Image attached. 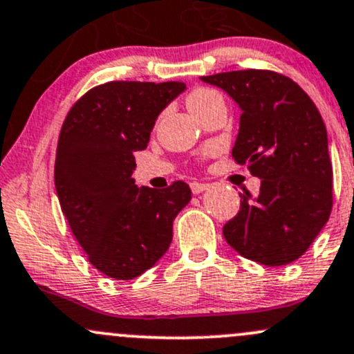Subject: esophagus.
<instances>
[{
    "label": "esophagus",
    "instance_id": "esophagus-1",
    "mask_svg": "<svg viewBox=\"0 0 354 354\" xmlns=\"http://www.w3.org/2000/svg\"><path fill=\"white\" fill-rule=\"evenodd\" d=\"M189 187H192V192L195 193V195H198V193L205 192V189L208 188V185L207 183H198V181H193V183L189 185Z\"/></svg>",
    "mask_w": 354,
    "mask_h": 354
}]
</instances>
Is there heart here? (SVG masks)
Returning a JSON list of instances; mask_svg holds the SVG:
<instances>
[{
    "instance_id": "b5f03b06",
    "label": "heart",
    "mask_w": 354,
    "mask_h": 354,
    "mask_svg": "<svg viewBox=\"0 0 354 354\" xmlns=\"http://www.w3.org/2000/svg\"><path fill=\"white\" fill-rule=\"evenodd\" d=\"M215 98H221L217 91H212V89H205V88H200L196 91H193L192 95L188 96V109L189 110H196L200 106L207 105V103L214 102Z\"/></svg>"
}]
</instances>
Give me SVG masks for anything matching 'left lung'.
Returning a JSON list of instances; mask_svg holds the SVG:
<instances>
[{
	"instance_id": "8db88e82",
	"label": "left lung",
	"mask_w": 354,
	"mask_h": 354,
	"mask_svg": "<svg viewBox=\"0 0 354 354\" xmlns=\"http://www.w3.org/2000/svg\"><path fill=\"white\" fill-rule=\"evenodd\" d=\"M200 80L239 105L232 158L261 180L258 196L241 195L239 212L222 229L225 241L261 265L295 261L333 210V165L317 106L295 81L274 71H230Z\"/></svg>"
}]
</instances>
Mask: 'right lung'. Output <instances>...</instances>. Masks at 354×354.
I'll list each match as a JSON object with an SVG mask.
<instances>
[{
    "label": "right lung",
    "mask_w": 354,
    "mask_h": 354,
    "mask_svg": "<svg viewBox=\"0 0 354 354\" xmlns=\"http://www.w3.org/2000/svg\"><path fill=\"white\" fill-rule=\"evenodd\" d=\"M185 83L110 81L69 110L55 152L54 181L62 214L89 263L115 280H132L162 258L173 221L192 200L185 181L137 188L133 152L147 147L162 110Z\"/></svg>",
    "instance_id": "obj_1"
}]
</instances>
